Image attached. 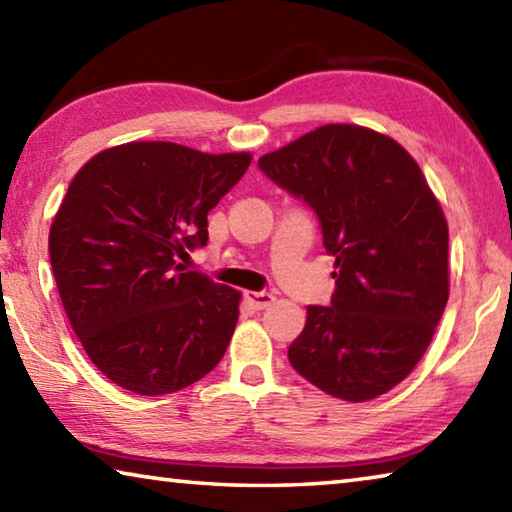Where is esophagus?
<instances>
[{
	"instance_id": "34e87169",
	"label": "esophagus",
	"mask_w": 512,
	"mask_h": 512,
	"mask_svg": "<svg viewBox=\"0 0 512 512\" xmlns=\"http://www.w3.org/2000/svg\"><path fill=\"white\" fill-rule=\"evenodd\" d=\"M244 298H246V302H248V305L253 307V309H266V307H271L273 300H275L273 293H266V291H246Z\"/></svg>"
}]
</instances>
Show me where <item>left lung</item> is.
Segmentation results:
<instances>
[{
    "instance_id": "8db88e82",
    "label": "left lung",
    "mask_w": 512,
    "mask_h": 512,
    "mask_svg": "<svg viewBox=\"0 0 512 512\" xmlns=\"http://www.w3.org/2000/svg\"><path fill=\"white\" fill-rule=\"evenodd\" d=\"M264 176L316 214L336 262L329 307L309 305L289 345L298 375L366 402L409 375L449 298L443 210L391 137L329 124L259 158Z\"/></svg>"
}]
</instances>
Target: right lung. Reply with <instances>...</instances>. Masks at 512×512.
<instances>
[{
	"label": "right lung",
	"mask_w": 512,
	"mask_h": 512,
	"mask_svg": "<svg viewBox=\"0 0 512 512\" xmlns=\"http://www.w3.org/2000/svg\"><path fill=\"white\" fill-rule=\"evenodd\" d=\"M248 164V153L131 142L69 185L49 232L56 287L83 350L126 391L176 393L223 359L239 291L176 257L207 244V212Z\"/></svg>",
	"instance_id": "right-lung-1"
}]
</instances>
